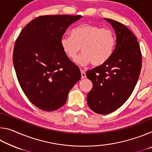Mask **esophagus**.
<instances>
[{"label": "esophagus", "instance_id": "1", "mask_svg": "<svg viewBox=\"0 0 152 152\" xmlns=\"http://www.w3.org/2000/svg\"><path fill=\"white\" fill-rule=\"evenodd\" d=\"M86 77V73L84 72V71H81V78H82V79H84V78H85Z\"/></svg>", "mask_w": 152, "mask_h": 152}]
</instances>
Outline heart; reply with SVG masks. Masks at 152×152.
<instances>
[{"instance_id": "b5f03b06", "label": "heart", "mask_w": 152, "mask_h": 152, "mask_svg": "<svg viewBox=\"0 0 152 152\" xmlns=\"http://www.w3.org/2000/svg\"><path fill=\"white\" fill-rule=\"evenodd\" d=\"M60 46L70 60L75 59L81 48L82 53L75 60L78 65L84 66L92 62L93 66H99L112 56L116 46V36L109 29L84 23L74 28L70 37H61Z\"/></svg>"}]
</instances>
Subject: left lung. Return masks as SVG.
Wrapping results in <instances>:
<instances>
[{"instance_id":"1","label":"left lung","mask_w":152,"mask_h":152,"mask_svg":"<svg viewBox=\"0 0 152 152\" xmlns=\"http://www.w3.org/2000/svg\"><path fill=\"white\" fill-rule=\"evenodd\" d=\"M104 19L116 34L114 52L102 65L86 72L93 84L87 94V103L101 115L115 111L125 103L135 88L141 68L140 47L134 34L119 22Z\"/></svg>"}]
</instances>
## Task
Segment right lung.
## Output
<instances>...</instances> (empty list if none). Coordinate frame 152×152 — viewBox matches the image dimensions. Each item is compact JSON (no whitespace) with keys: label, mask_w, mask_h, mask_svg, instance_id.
Instances as JSON below:
<instances>
[{"label":"right lung","mask_w":152,"mask_h":152,"mask_svg":"<svg viewBox=\"0 0 152 152\" xmlns=\"http://www.w3.org/2000/svg\"><path fill=\"white\" fill-rule=\"evenodd\" d=\"M81 15H44L31 20L15 42L12 61L18 81L32 103L45 111L60 109L81 78L64 53L60 39Z\"/></svg>","instance_id":"obj_1"}]
</instances>
